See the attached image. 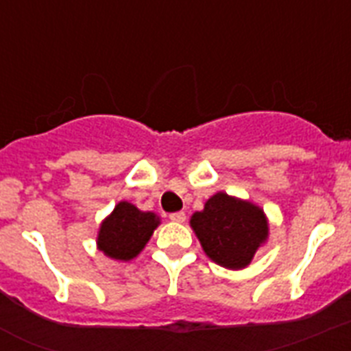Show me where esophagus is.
I'll return each mask as SVG.
<instances>
[{
	"instance_id": "1",
	"label": "esophagus",
	"mask_w": 351,
	"mask_h": 351,
	"mask_svg": "<svg viewBox=\"0 0 351 351\" xmlns=\"http://www.w3.org/2000/svg\"><path fill=\"white\" fill-rule=\"evenodd\" d=\"M169 219L173 220V222H178V224H182V222H186V213L184 211H176V213H171Z\"/></svg>"
}]
</instances>
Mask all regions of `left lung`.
<instances>
[{"label": "left lung", "mask_w": 351, "mask_h": 351, "mask_svg": "<svg viewBox=\"0 0 351 351\" xmlns=\"http://www.w3.org/2000/svg\"><path fill=\"white\" fill-rule=\"evenodd\" d=\"M191 230L204 253L222 267L244 269L269 237L264 209L244 198L219 191L191 215Z\"/></svg>", "instance_id": "left-lung-1"}]
</instances>
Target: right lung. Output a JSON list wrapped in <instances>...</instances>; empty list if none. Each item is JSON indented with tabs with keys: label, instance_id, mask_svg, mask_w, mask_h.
Returning a JSON list of instances; mask_svg holds the SVG:
<instances>
[{
	"label": "right lung",
	"instance_id": "1",
	"mask_svg": "<svg viewBox=\"0 0 351 351\" xmlns=\"http://www.w3.org/2000/svg\"><path fill=\"white\" fill-rule=\"evenodd\" d=\"M158 226V215L142 211L134 204L121 200L101 220L96 245L112 261L129 262L142 253Z\"/></svg>",
	"mask_w": 351,
	"mask_h": 351
}]
</instances>
